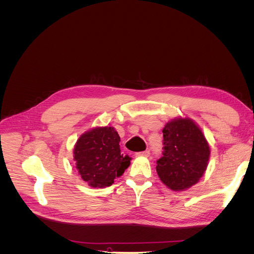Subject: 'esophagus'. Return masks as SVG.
I'll list each match as a JSON object with an SVG mask.
<instances>
[{
	"instance_id": "obj_1",
	"label": "esophagus",
	"mask_w": 254,
	"mask_h": 254,
	"mask_svg": "<svg viewBox=\"0 0 254 254\" xmlns=\"http://www.w3.org/2000/svg\"><path fill=\"white\" fill-rule=\"evenodd\" d=\"M136 157H149V151L148 150H144V151H140V152H136L135 153Z\"/></svg>"
}]
</instances>
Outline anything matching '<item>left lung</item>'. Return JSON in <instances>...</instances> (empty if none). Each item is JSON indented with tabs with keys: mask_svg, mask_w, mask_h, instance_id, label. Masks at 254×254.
<instances>
[{
	"mask_svg": "<svg viewBox=\"0 0 254 254\" xmlns=\"http://www.w3.org/2000/svg\"><path fill=\"white\" fill-rule=\"evenodd\" d=\"M164 152L156 171L163 184L182 191L197 184L204 175L211 149L201 128L188 117L168 121L163 130Z\"/></svg>",
	"mask_w": 254,
	"mask_h": 254,
	"instance_id": "8db88e82",
	"label": "left lung"
}]
</instances>
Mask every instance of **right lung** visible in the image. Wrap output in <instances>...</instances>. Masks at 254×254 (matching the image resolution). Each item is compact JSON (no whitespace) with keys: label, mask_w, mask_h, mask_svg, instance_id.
<instances>
[{"label":"right lung","mask_w":254,"mask_h":254,"mask_svg":"<svg viewBox=\"0 0 254 254\" xmlns=\"http://www.w3.org/2000/svg\"><path fill=\"white\" fill-rule=\"evenodd\" d=\"M120 142V135L112 126H97L79 135L73 159L78 175L89 187H110L128 168L131 158L121 153Z\"/></svg>","instance_id":"1"}]
</instances>
